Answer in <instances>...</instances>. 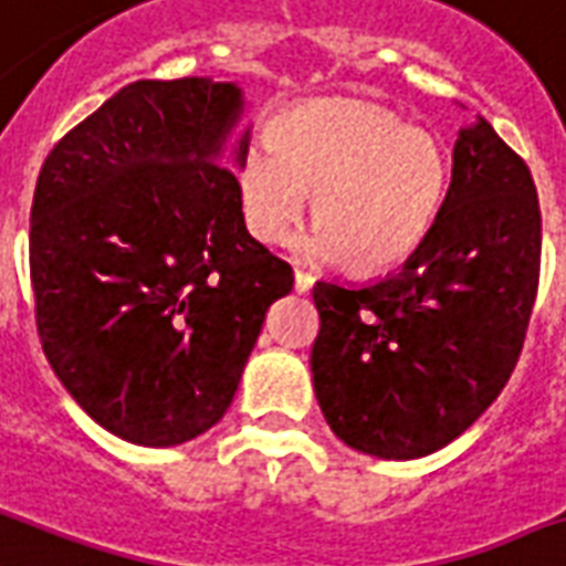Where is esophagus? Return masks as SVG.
<instances>
[{
    "label": "esophagus",
    "instance_id": "34e87169",
    "mask_svg": "<svg viewBox=\"0 0 566 566\" xmlns=\"http://www.w3.org/2000/svg\"><path fill=\"white\" fill-rule=\"evenodd\" d=\"M293 287H296V293H308L314 287V275L296 270V273H293Z\"/></svg>",
    "mask_w": 566,
    "mask_h": 566
}]
</instances>
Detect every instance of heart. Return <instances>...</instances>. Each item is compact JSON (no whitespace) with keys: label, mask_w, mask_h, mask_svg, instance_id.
<instances>
[{"label":"heart","mask_w":566,"mask_h":566,"mask_svg":"<svg viewBox=\"0 0 566 566\" xmlns=\"http://www.w3.org/2000/svg\"><path fill=\"white\" fill-rule=\"evenodd\" d=\"M448 178V150L430 129L353 97L284 112L270 145H245L234 159L237 205L254 240H284L312 192L305 252L353 270L403 261L433 226Z\"/></svg>","instance_id":"b5f03b06"}]
</instances>
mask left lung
Returning a JSON list of instances; mask_svg holds the SVG:
<instances>
[{"mask_svg": "<svg viewBox=\"0 0 566 566\" xmlns=\"http://www.w3.org/2000/svg\"><path fill=\"white\" fill-rule=\"evenodd\" d=\"M541 282L525 159L484 118L460 129L451 187L398 273L314 284V391L332 433L382 460L454 442L502 395Z\"/></svg>", "mask_w": 566, "mask_h": 566, "instance_id": "obj_1", "label": "left lung"}]
</instances>
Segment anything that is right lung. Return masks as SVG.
Here are the masks:
<instances>
[{"label":"right lung","instance_id":"1","mask_svg":"<svg viewBox=\"0 0 566 566\" xmlns=\"http://www.w3.org/2000/svg\"><path fill=\"white\" fill-rule=\"evenodd\" d=\"M240 109L231 82L139 80L38 175L29 273L43 353L133 446H180L226 416L266 308L293 287L291 266L245 231L219 163Z\"/></svg>","mask_w":566,"mask_h":566}]
</instances>
